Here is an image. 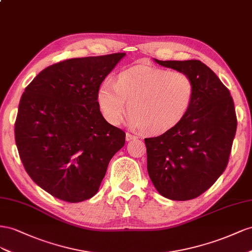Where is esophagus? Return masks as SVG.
Masks as SVG:
<instances>
[{
	"label": "esophagus",
	"instance_id": "obj_1",
	"mask_svg": "<svg viewBox=\"0 0 252 252\" xmlns=\"http://www.w3.org/2000/svg\"><path fill=\"white\" fill-rule=\"evenodd\" d=\"M136 138H138L137 136H135V135H132V134H130V133H126V139L128 141V140H132V139H136Z\"/></svg>",
	"mask_w": 252,
	"mask_h": 252
}]
</instances>
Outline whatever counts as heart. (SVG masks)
Here are the masks:
<instances>
[{"mask_svg":"<svg viewBox=\"0 0 252 252\" xmlns=\"http://www.w3.org/2000/svg\"><path fill=\"white\" fill-rule=\"evenodd\" d=\"M194 83L184 71L134 66L118 74L116 82L103 81L97 101L104 118L118 125L127 102L128 121L150 135L170 131L184 118L192 102Z\"/></svg>","mask_w":252,"mask_h":252,"instance_id":"1","label":"heart"}]
</instances>
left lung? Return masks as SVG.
<instances>
[{
	"label": "left lung",
	"instance_id": "obj_1",
	"mask_svg": "<svg viewBox=\"0 0 252 252\" xmlns=\"http://www.w3.org/2000/svg\"><path fill=\"white\" fill-rule=\"evenodd\" d=\"M155 62L189 75L194 95L177 126L145 139L148 173L162 196L193 199L227 167L238 126L234 102L219 77L199 60Z\"/></svg>",
	"mask_w": 252,
	"mask_h": 252
}]
</instances>
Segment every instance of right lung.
<instances>
[{"instance_id": "add662e5", "label": "right lung", "mask_w": 252, "mask_h": 252, "mask_svg": "<svg viewBox=\"0 0 252 252\" xmlns=\"http://www.w3.org/2000/svg\"><path fill=\"white\" fill-rule=\"evenodd\" d=\"M126 56L67 59L26 86L14 124L19 155L32 181L53 196L79 203L97 193L126 133L107 122L97 101L105 77Z\"/></svg>"}]
</instances>
